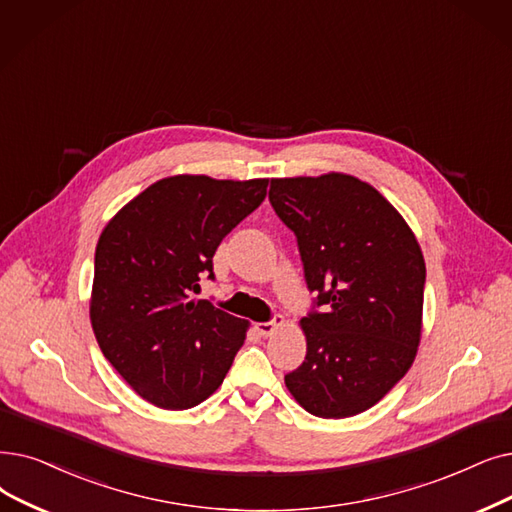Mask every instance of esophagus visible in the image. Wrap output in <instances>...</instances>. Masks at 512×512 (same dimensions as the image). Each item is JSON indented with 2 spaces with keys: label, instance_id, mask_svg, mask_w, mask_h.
<instances>
[{
  "label": "esophagus",
  "instance_id": "34e87169",
  "mask_svg": "<svg viewBox=\"0 0 512 512\" xmlns=\"http://www.w3.org/2000/svg\"><path fill=\"white\" fill-rule=\"evenodd\" d=\"M284 324V318L282 316H276L274 320H270V322H257L255 324V330L259 332L261 337H270L272 332L278 328V326H282Z\"/></svg>",
  "mask_w": 512,
  "mask_h": 512
}]
</instances>
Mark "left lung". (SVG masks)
<instances>
[{
    "label": "left lung",
    "instance_id": "obj_1",
    "mask_svg": "<svg viewBox=\"0 0 512 512\" xmlns=\"http://www.w3.org/2000/svg\"><path fill=\"white\" fill-rule=\"evenodd\" d=\"M270 203L297 236L316 305L301 318L305 362L284 376L320 418H347L410 370L422 332L425 259L406 219L347 173L272 180Z\"/></svg>",
    "mask_w": 512,
    "mask_h": 512
}]
</instances>
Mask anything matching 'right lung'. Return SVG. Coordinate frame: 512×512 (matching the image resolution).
Wrapping results in <instances>:
<instances>
[{
  "label": "right lung",
  "mask_w": 512,
  "mask_h": 512,
  "mask_svg": "<svg viewBox=\"0 0 512 512\" xmlns=\"http://www.w3.org/2000/svg\"><path fill=\"white\" fill-rule=\"evenodd\" d=\"M270 180L173 175L129 201L100 234L90 320L104 358L146 402L194 408L224 383L249 322L194 301L213 255Z\"/></svg>",
  "instance_id": "right-lung-1"
}]
</instances>
